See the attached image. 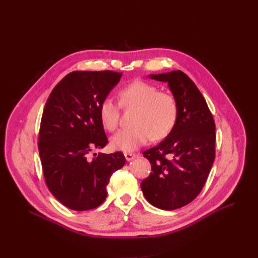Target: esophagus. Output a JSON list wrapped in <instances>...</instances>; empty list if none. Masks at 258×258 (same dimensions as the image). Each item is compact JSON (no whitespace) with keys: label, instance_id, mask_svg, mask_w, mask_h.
Segmentation results:
<instances>
[{"label":"esophagus","instance_id":"obj_1","mask_svg":"<svg viewBox=\"0 0 258 258\" xmlns=\"http://www.w3.org/2000/svg\"><path fill=\"white\" fill-rule=\"evenodd\" d=\"M124 157H125L126 161H132V160H134L135 158L137 157V155L136 154H133V153H125Z\"/></svg>","mask_w":258,"mask_h":258}]
</instances>
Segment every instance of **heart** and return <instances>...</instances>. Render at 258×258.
Segmentation results:
<instances>
[{"instance_id":"obj_1","label":"heart","mask_w":258,"mask_h":258,"mask_svg":"<svg viewBox=\"0 0 258 258\" xmlns=\"http://www.w3.org/2000/svg\"><path fill=\"white\" fill-rule=\"evenodd\" d=\"M119 104L123 108H134L130 127L118 131L111 138V146L122 152L136 151L148 140H161L168 136L178 119V103L169 93L142 80L133 81L119 92ZM119 105L106 97L99 105L102 126L114 131L118 124Z\"/></svg>"}]
</instances>
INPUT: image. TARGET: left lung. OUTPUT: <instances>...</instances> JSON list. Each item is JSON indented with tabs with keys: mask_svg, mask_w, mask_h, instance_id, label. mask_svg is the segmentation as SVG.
Returning a JSON list of instances; mask_svg holds the SVG:
<instances>
[{
	"mask_svg": "<svg viewBox=\"0 0 258 258\" xmlns=\"http://www.w3.org/2000/svg\"><path fill=\"white\" fill-rule=\"evenodd\" d=\"M148 77L168 85L178 103V119L163 141L143 153L152 172L141 189L153 206L174 210L194 201L206 183L215 156V124L205 98L184 72Z\"/></svg>",
	"mask_w": 258,
	"mask_h": 258,
	"instance_id": "obj_1",
	"label": "left lung"
}]
</instances>
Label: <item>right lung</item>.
<instances>
[{
    "label": "right lung",
    "mask_w": 258,
    "mask_h": 258,
    "mask_svg": "<svg viewBox=\"0 0 258 258\" xmlns=\"http://www.w3.org/2000/svg\"><path fill=\"white\" fill-rule=\"evenodd\" d=\"M121 76L113 71L71 72L45 104L38 136L45 180L51 194L72 210L101 205L111 175L125 164L121 152L92 154L107 143L99 105Z\"/></svg>",
    "instance_id": "obj_1"
}]
</instances>
